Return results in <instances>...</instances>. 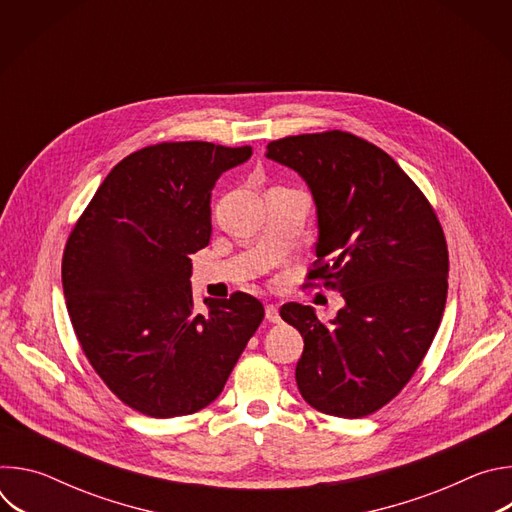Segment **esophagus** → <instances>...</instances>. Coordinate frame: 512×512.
Returning a JSON list of instances; mask_svg holds the SVG:
<instances>
[{
	"instance_id": "obj_1",
	"label": "esophagus",
	"mask_w": 512,
	"mask_h": 512,
	"mask_svg": "<svg viewBox=\"0 0 512 512\" xmlns=\"http://www.w3.org/2000/svg\"><path fill=\"white\" fill-rule=\"evenodd\" d=\"M265 318L271 322V324H279L281 318H279V308L275 304H267L265 306Z\"/></svg>"
}]
</instances>
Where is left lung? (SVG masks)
<instances>
[{"label":"left lung","instance_id":"1","mask_svg":"<svg viewBox=\"0 0 512 512\" xmlns=\"http://www.w3.org/2000/svg\"><path fill=\"white\" fill-rule=\"evenodd\" d=\"M267 158L296 170L316 202L308 285L346 302L330 324L310 306L279 308L304 338L298 389L326 415H371L411 381L440 328L450 271L444 229L399 164L358 135L281 137L267 143Z\"/></svg>","mask_w":512,"mask_h":512}]
</instances>
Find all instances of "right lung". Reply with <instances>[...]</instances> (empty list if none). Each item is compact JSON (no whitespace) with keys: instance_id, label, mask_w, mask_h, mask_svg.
<instances>
[{"instance_id":"right-lung-1","label":"right lung","mask_w":512,"mask_h":512,"mask_svg":"<svg viewBox=\"0 0 512 512\" xmlns=\"http://www.w3.org/2000/svg\"><path fill=\"white\" fill-rule=\"evenodd\" d=\"M251 145L162 141L103 180L62 255L66 310L95 373L127 407L158 419L221 395L263 304L235 291L194 310L190 255L210 241V192Z\"/></svg>"}]
</instances>
